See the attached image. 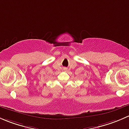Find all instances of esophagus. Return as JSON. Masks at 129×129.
Here are the masks:
<instances>
[{
	"label": "esophagus",
	"instance_id": "1",
	"mask_svg": "<svg viewBox=\"0 0 129 129\" xmlns=\"http://www.w3.org/2000/svg\"><path fill=\"white\" fill-rule=\"evenodd\" d=\"M64 70H66V69H64Z\"/></svg>",
	"mask_w": 129,
	"mask_h": 129
}]
</instances>
